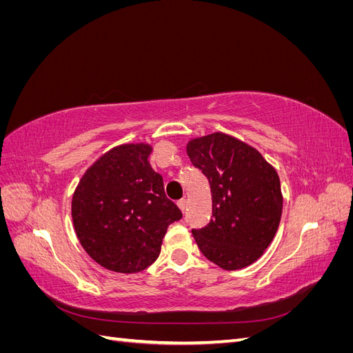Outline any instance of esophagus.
Listing matches in <instances>:
<instances>
[{
    "label": "esophagus",
    "instance_id": "1",
    "mask_svg": "<svg viewBox=\"0 0 353 353\" xmlns=\"http://www.w3.org/2000/svg\"><path fill=\"white\" fill-rule=\"evenodd\" d=\"M178 208L183 210V212H185V209H187V200L185 199L178 200Z\"/></svg>",
    "mask_w": 353,
    "mask_h": 353
}]
</instances>
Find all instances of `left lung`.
I'll list each match as a JSON object with an SVG mask.
<instances>
[{
    "instance_id": "obj_1",
    "label": "left lung",
    "mask_w": 353,
    "mask_h": 353,
    "mask_svg": "<svg viewBox=\"0 0 353 353\" xmlns=\"http://www.w3.org/2000/svg\"><path fill=\"white\" fill-rule=\"evenodd\" d=\"M187 153L208 178L212 193L210 222L193 230L200 252L223 270L249 266L280 225L279 174L256 148L222 132L191 140Z\"/></svg>"
}]
</instances>
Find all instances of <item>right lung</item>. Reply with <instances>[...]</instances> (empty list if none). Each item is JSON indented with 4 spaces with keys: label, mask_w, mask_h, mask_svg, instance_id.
<instances>
[{
    "label": "right lung",
    "mask_w": 353,
    "mask_h": 353,
    "mask_svg": "<svg viewBox=\"0 0 353 353\" xmlns=\"http://www.w3.org/2000/svg\"><path fill=\"white\" fill-rule=\"evenodd\" d=\"M148 144H123L103 154L74 190L72 218L91 258L114 272L134 274L160 253L170 223L183 213L165 194L148 163Z\"/></svg>",
    "instance_id": "add662e5"
}]
</instances>
